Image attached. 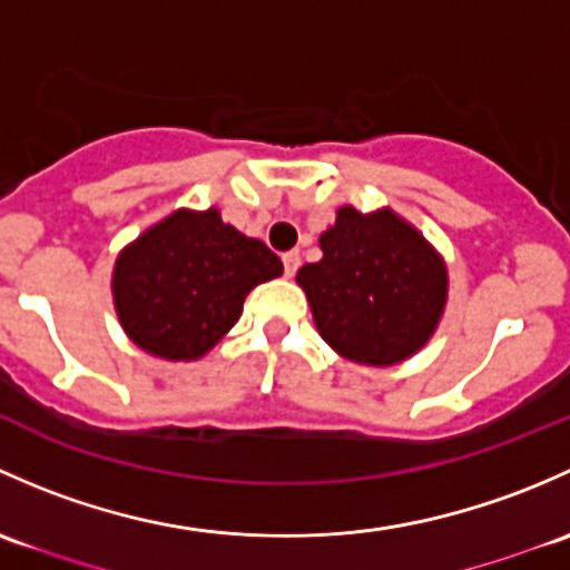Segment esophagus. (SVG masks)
Here are the masks:
<instances>
[{"label":"esophagus","instance_id":"obj_1","mask_svg":"<svg viewBox=\"0 0 570 570\" xmlns=\"http://www.w3.org/2000/svg\"><path fill=\"white\" fill-rule=\"evenodd\" d=\"M298 252H285L283 255V266H285V277H293L298 272Z\"/></svg>","mask_w":570,"mask_h":570}]
</instances>
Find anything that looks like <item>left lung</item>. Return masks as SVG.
<instances>
[{
    "label": "left lung",
    "mask_w": 570,
    "mask_h": 570,
    "mask_svg": "<svg viewBox=\"0 0 570 570\" xmlns=\"http://www.w3.org/2000/svg\"><path fill=\"white\" fill-rule=\"evenodd\" d=\"M321 249L296 283L340 356L390 367L431 340L448 304V266L416 227L392 208L360 214L343 205Z\"/></svg>",
    "instance_id": "1"
}]
</instances>
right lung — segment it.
Wrapping results in <instances>:
<instances>
[{
	"label": "right lung",
	"instance_id": "obj_1",
	"mask_svg": "<svg viewBox=\"0 0 570 570\" xmlns=\"http://www.w3.org/2000/svg\"><path fill=\"white\" fill-rule=\"evenodd\" d=\"M279 274L283 261L225 225L216 208H180L117 255L111 296L139 348L191 362L236 326L246 293Z\"/></svg>",
	"mask_w": 570,
	"mask_h": 570
}]
</instances>
